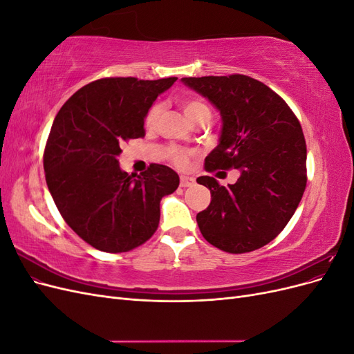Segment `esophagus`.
<instances>
[{
  "mask_svg": "<svg viewBox=\"0 0 354 354\" xmlns=\"http://www.w3.org/2000/svg\"><path fill=\"white\" fill-rule=\"evenodd\" d=\"M194 185V178L189 177V176H181L180 177V186L181 187H187Z\"/></svg>",
  "mask_w": 354,
  "mask_h": 354,
  "instance_id": "34e87169",
  "label": "esophagus"
}]
</instances>
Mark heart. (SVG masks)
I'll use <instances>...</instances> for the list:
<instances>
[{
	"instance_id": "1",
	"label": "heart",
	"mask_w": 354,
	"mask_h": 354,
	"mask_svg": "<svg viewBox=\"0 0 354 354\" xmlns=\"http://www.w3.org/2000/svg\"><path fill=\"white\" fill-rule=\"evenodd\" d=\"M181 106H183V111L187 116V120L190 122H196L201 116H209V108L208 104L203 102L202 99L198 97H186L181 102ZM160 113V104L156 103L153 104L151 109L147 111L146 118H145V124L147 128H152L156 121H158V116ZM189 159H190V153L187 152H173L171 153V162L176 164L177 167H186L189 164Z\"/></svg>"
}]
</instances>
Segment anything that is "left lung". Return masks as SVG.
Listing matches in <instances>:
<instances>
[{
  "instance_id": "left-lung-1",
  "label": "left lung",
  "mask_w": 354,
  "mask_h": 354,
  "mask_svg": "<svg viewBox=\"0 0 354 354\" xmlns=\"http://www.w3.org/2000/svg\"><path fill=\"white\" fill-rule=\"evenodd\" d=\"M181 81L216 106L223 120L205 171H241L227 187L214 177H198L211 192L208 208L196 216L202 236L230 254L259 250L285 229L303 198L307 147L301 124L279 94L246 75Z\"/></svg>"
}]
</instances>
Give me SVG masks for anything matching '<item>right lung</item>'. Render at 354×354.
Returning <instances> with one entry per match:
<instances>
[{"label":"right lung","mask_w":354,"mask_h":354,"mask_svg":"<svg viewBox=\"0 0 354 354\" xmlns=\"http://www.w3.org/2000/svg\"><path fill=\"white\" fill-rule=\"evenodd\" d=\"M176 77L145 81L102 78L62 106L44 149V171L60 216L78 236L104 252H128L156 232L162 196L180 178L151 164L140 176L120 168L121 145L145 137V116Z\"/></svg>","instance_id":"add662e5"}]
</instances>
